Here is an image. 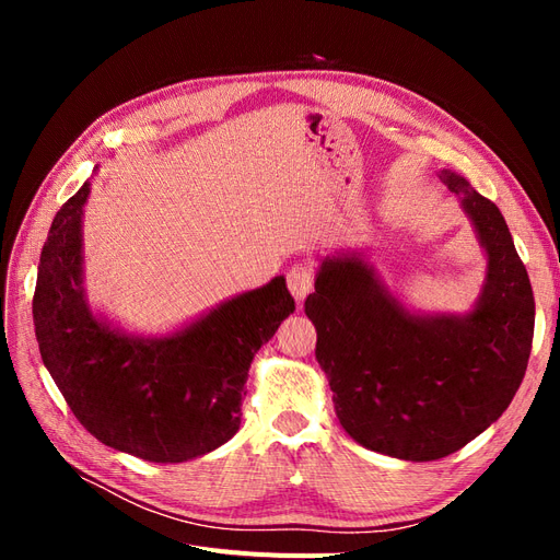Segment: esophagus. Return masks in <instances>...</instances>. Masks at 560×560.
Returning a JSON list of instances; mask_svg holds the SVG:
<instances>
[{"mask_svg": "<svg viewBox=\"0 0 560 560\" xmlns=\"http://www.w3.org/2000/svg\"><path fill=\"white\" fill-rule=\"evenodd\" d=\"M287 287H290L292 296L301 303L303 299H306V294L313 290V268L303 266V264L292 266L290 273H287Z\"/></svg>", "mask_w": 560, "mask_h": 560, "instance_id": "esophagus-1", "label": "esophagus"}]
</instances>
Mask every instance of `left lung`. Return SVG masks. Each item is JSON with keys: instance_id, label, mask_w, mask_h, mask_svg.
Masks as SVG:
<instances>
[{"instance_id": "8db88e82", "label": "left lung", "mask_w": 560, "mask_h": 560, "mask_svg": "<svg viewBox=\"0 0 560 560\" xmlns=\"http://www.w3.org/2000/svg\"><path fill=\"white\" fill-rule=\"evenodd\" d=\"M477 231L486 280L465 315L413 313L362 252L319 261L306 315L343 430L376 453L428 463L469 444L506 411L525 376L535 299L493 200L439 173Z\"/></svg>"}]
</instances>
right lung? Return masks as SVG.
<instances>
[{
    "label": "right lung",
    "mask_w": 560,
    "mask_h": 560,
    "mask_svg": "<svg viewBox=\"0 0 560 560\" xmlns=\"http://www.w3.org/2000/svg\"><path fill=\"white\" fill-rule=\"evenodd\" d=\"M65 202L42 249L32 317L44 366L97 442L149 463H184L238 432L247 371L294 313L282 276L222 301L167 336H138L97 315L83 290V206Z\"/></svg>",
    "instance_id": "right-lung-1"
}]
</instances>
